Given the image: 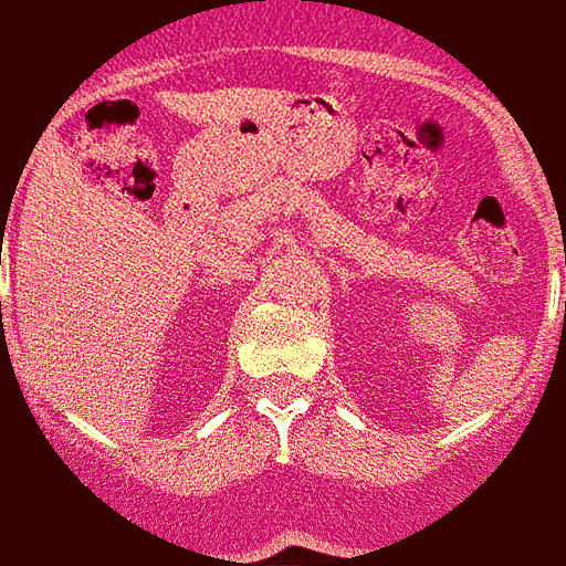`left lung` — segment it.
<instances>
[{"mask_svg": "<svg viewBox=\"0 0 566 566\" xmlns=\"http://www.w3.org/2000/svg\"><path fill=\"white\" fill-rule=\"evenodd\" d=\"M564 318H566V303H564Z\"/></svg>", "mask_w": 566, "mask_h": 566, "instance_id": "obj_1", "label": "left lung"}]
</instances>
